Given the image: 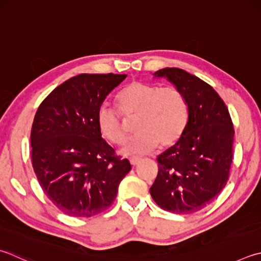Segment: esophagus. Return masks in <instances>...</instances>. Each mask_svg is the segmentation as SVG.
Instances as JSON below:
<instances>
[{
  "mask_svg": "<svg viewBox=\"0 0 261 261\" xmlns=\"http://www.w3.org/2000/svg\"><path fill=\"white\" fill-rule=\"evenodd\" d=\"M140 158H137V156H134V158H130V163L132 165H137L139 162H140Z\"/></svg>",
  "mask_w": 261,
  "mask_h": 261,
  "instance_id": "34e87169",
  "label": "esophagus"
}]
</instances>
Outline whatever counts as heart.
Returning a JSON list of instances; mask_svg holds the SVG:
<instances>
[{"label": "heart", "mask_w": 261, "mask_h": 261, "mask_svg": "<svg viewBox=\"0 0 261 261\" xmlns=\"http://www.w3.org/2000/svg\"><path fill=\"white\" fill-rule=\"evenodd\" d=\"M118 111L125 117L136 115L135 136L121 151L124 155L148 153L154 147L173 145L181 137L188 118V106L181 91L176 88L132 82L116 96ZM99 131L112 144L124 140L125 129L118 113L106 103L97 113Z\"/></svg>", "instance_id": "1"}]
</instances>
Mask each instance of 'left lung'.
Returning <instances> with one entry per match:
<instances>
[{"label":"left lung","instance_id":"8db88e82","mask_svg":"<svg viewBox=\"0 0 261 261\" xmlns=\"http://www.w3.org/2000/svg\"><path fill=\"white\" fill-rule=\"evenodd\" d=\"M181 91L188 106L182 135L158 156L159 173L149 192L160 207L178 215L200 211L226 186L233 161L234 127L211 85L180 68L154 73Z\"/></svg>","mask_w":261,"mask_h":261}]
</instances>
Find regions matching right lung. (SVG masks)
<instances>
[{"mask_svg": "<svg viewBox=\"0 0 261 261\" xmlns=\"http://www.w3.org/2000/svg\"><path fill=\"white\" fill-rule=\"evenodd\" d=\"M126 74H80L57 87L37 110L31 132L32 164L40 186L70 217L111 206L131 170L101 138L97 113Z\"/></svg>", "mask_w": 261, "mask_h": 261, "instance_id": "add662e5", "label": "right lung"}]
</instances>
